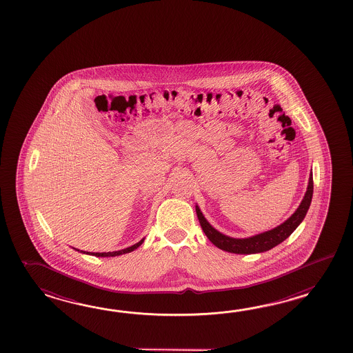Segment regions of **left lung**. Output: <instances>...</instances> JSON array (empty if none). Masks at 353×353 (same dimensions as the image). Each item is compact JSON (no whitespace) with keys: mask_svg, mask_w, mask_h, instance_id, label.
<instances>
[{"mask_svg":"<svg viewBox=\"0 0 353 353\" xmlns=\"http://www.w3.org/2000/svg\"><path fill=\"white\" fill-rule=\"evenodd\" d=\"M313 196V173L309 174L307 192L303 196L299 207L294 212L290 217L284 221L281 225H276L275 228H271L269 231L254 234L245 239H234L230 237L225 233L219 232L213 225L207 221V218L203 216L202 210L198 204H195V212L199 219V223L202 227L203 232L208 237V240L216 246L231 254H240V255H251V254H260L269 251L271 248L278 246L283 241H285L292 233L298 228V225L303 222V219L307 216V210L312 203Z\"/></svg>","mask_w":353,"mask_h":353,"instance_id":"left-lung-1","label":"left lung"}]
</instances>
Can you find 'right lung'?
Segmentation results:
<instances>
[{
  "mask_svg": "<svg viewBox=\"0 0 353 353\" xmlns=\"http://www.w3.org/2000/svg\"><path fill=\"white\" fill-rule=\"evenodd\" d=\"M145 241V237H143V240L139 241L135 245H132V246H130V248H123V250H119V251H112V252H88V251H83V250H78V248H74L77 250L78 252H81V254H85V255L90 256H96V257H114V256H120L123 255V254H128V252H131V251H134L137 248H140L141 245H143V242Z\"/></svg>",
  "mask_w": 353,
  "mask_h": 353,
  "instance_id": "right-lung-1",
  "label": "right lung"
}]
</instances>
